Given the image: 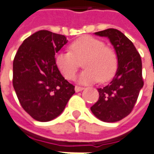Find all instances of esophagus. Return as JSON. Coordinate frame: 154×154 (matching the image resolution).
<instances>
[{
	"instance_id": "34e87169",
	"label": "esophagus",
	"mask_w": 154,
	"mask_h": 154,
	"mask_svg": "<svg viewBox=\"0 0 154 154\" xmlns=\"http://www.w3.org/2000/svg\"><path fill=\"white\" fill-rule=\"evenodd\" d=\"M82 90H84V88H83V87H81V86H75V91L76 92L82 91Z\"/></svg>"
}]
</instances>
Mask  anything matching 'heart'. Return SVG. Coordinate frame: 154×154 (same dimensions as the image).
<instances>
[{
	"label": "heart",
	"mask_w": 154,
	"mask_h": 154,
	"mask_svg": "<svg viewBox=\"0 0 154 154\" xmlns=\"http://www.w3.org/2000/svg\"><path fill=\"white\" fill-rule=\"evenodd\" d=\"M83 60L85 68L77 77L83 85L109 80L118 68V57L115 51L100 39L84 36L74 41L70 51H60L55 55L57 68L63 77L72 80L79 68V61Z\"/></svg>",
	"instance_id": "b5f03b06"
}]
</instances>
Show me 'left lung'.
Listing matches in <instances>:
<instances>
[{
  "label": "left lung",
  "mask_w": 154,
  "mask_h": 154,
  "mask_svg": "<svg viewBox=\"0 0 154 154\" xmlns=\"http://www.w3.org/2000/svg\"><path fill=\"white\" fill-rule=\"evenodd\" d=\"M108 37L118 57V69L107 86L98 89L99 100L91 108L93 114L105 122H115L129 115L144 86L142 61L135 45L114 28L94 32Z\"/></svg>",
  "instance_id": "8db88e82"
}]
</instances>
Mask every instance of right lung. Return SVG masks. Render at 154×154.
<instances>
[{
  "label": "right lung",
  "mask_w": 154,
  "mask_h": 154,
  "mask_svg": "<svg viewBox=\"0 0 154 154\" xmlns=\"http://www.w3.org/2000/svg\"><path fill=\"white\" fill-rule=\"evenodd\" d=\"M67 42L63 35L41 30L25 39L15 54L14 89L23 109L36 121L49 122L60 116L75 93L54 58Z\"/></svg>",
  "instance_id": "obj_1"
}]
</instances>
